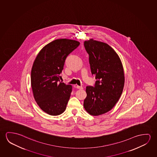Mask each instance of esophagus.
Here are the masks:
<instances>
[{
	"mask_svg": "<svg viewBox=\"0 0 157 157\" xmlns=\"http://www.w3.org/2000/svg\"><path fill=\"white\" fill-rule=\"evenodd\" d=\"M76 88H77V89H83V87H82V86H78V85H77V86H76Z\"/></svg>",
	"mask_w": 157,
	"mask_h": 157,
	"instance_id": "obj_1",
	"label": "esophagus"
}]
</instances>
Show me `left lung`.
<instances>
[{
    "label": "left lung",
    "instance_id": "1",
    "mask_svg": "<svg viewBox=\"0 0 157 157\" xmlns=\"http://www.w3.org/2000/svg\"><path fill=\"white\" fill-rule=\"evenodd\" d=\"M84 47L97 80L94 87H86L84 107L91 115L98 116L111 110L121 97L124 84L123 65L118 54L106 43L91 39L85 41Z\"/></svg>",
    "mask_w": 157,
    "mask_h": 157
}]
</instances>
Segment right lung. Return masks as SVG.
Wrapping results in <instances>:
<instances>
[{
    "mask_svg": "<svg viewBox=\"0 0 157 157\" xmlns=\"http://www.w3.org/2000/svg\"><path fill=\"white\" fill-rule=\"evenodd\" d=\"M79 42L57 39L42 48L36 56L31 72L33 96L46 113L56 116L63 113L70 99L72 86L60 82L66 59Z\"/></svg>",
    "mask_w": 157,
    "mask_h": 157,
    "instance_id": "add662e5",
    "label": "right lung"
}]
</instances>
